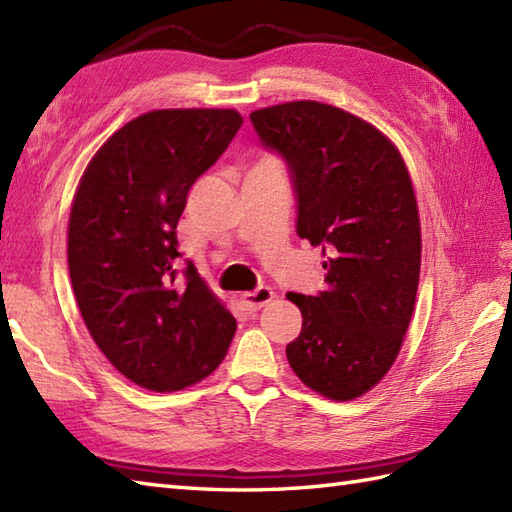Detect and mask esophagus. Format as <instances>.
Wrapping results in <instances>:
<instances>
[{"instance_id": "obj_1", "label": "esophagus", "mask_w": 512, "mask_h": 512, "mask_svg": "<svg viewBox=\"0 0 512 512\" xmlns=\"http://www.w3.org/2000/svg\"><path fill=\"white\" fill-rule=\"evenodd\" d=\"M273 299H275L273 288L259 286L257 290L246 292V295H242V306H244L246 310H259V308L266 306V303L273 301Z\"/></svg>"}]
</instances>
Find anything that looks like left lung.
I'll return each instance as SVG.
<instances>
[{"label":"left lung","instance_id":"obj_1","mask_svg":"<svg viewBox=\"0 0 512 512\" xmlns=\"http://www.w3.org/2000/svg\"><path fill=\"white\" fill-rule=\"evenodd\" d=\"M250 123L286 160L297 235L325 257V290L288 292L303 317L288 363L317 394L354 400L394 365L416 303L422 246L407 167L385 134L334 105L281 103Z\"/></svg>","mask_w":512,"mask_h":512}]
</instances>
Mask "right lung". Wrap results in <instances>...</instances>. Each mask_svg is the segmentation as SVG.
I'll use <instances>...</instances> for the list:
<instances>
[{
  "label": "right lung",
  "instance_id": "1",
  "mask_svg": "<svg viewBox=\"0 0 512 512\" xmlns=\"http://www.w3.org/2000/svg\"><path fill=\"white\" fill-rule=\"evenodd\" d=\"M235 110H156L90 160L68 224V268L94 343L151 391L198 383L222 363L237 321L187 262L176 226L187 195L242 127Z\"/></svg>",
  "mask_w": 512,
  "mask_h": 512
}]
</instances>
